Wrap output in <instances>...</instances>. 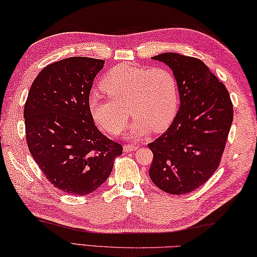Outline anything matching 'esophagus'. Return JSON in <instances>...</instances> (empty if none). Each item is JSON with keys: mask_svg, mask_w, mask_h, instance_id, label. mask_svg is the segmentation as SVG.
<instances>
[{"mask_svg": "<svg viewBox=\"0 0 257 257\" xmlns=\"http://www.w3.org/2000/svg\"><path fill=\"white\" fill-rule=\"evenodd\" d=\"M123 150H124V152H132V151H135V150H138V146H135V145H131V144H126V145H124L123 146Z\"/></svg>", "mask_w": 257, "mask_h": 257, "instance_id": "obj_1", "label": "esophagus"}]
</instances>
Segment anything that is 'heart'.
I'll list each match as a JSON object with an SVG mask.
<instances>
[{"mask_svg": "<svg viewBox=\"0 0 257 257\" xmlns=\"http://www.w3.org/2000/svg\"><path fill=\"white\" fill-rule=\"evenodd\" d=\"M99 86L107 97L93 93L88 106L95 122L109 134L125 126V108L135 117L127 135L139 140L150 130L159 132L169 126L179 106L177 81L165 67L124 63L105 73Z\"/></svg>", "mask_w": 257, "mask_h": 257, "instance_id": "heart-1", "label": "heart"}]
</instances>
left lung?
I'll list each match as a JSON object with an SVG mask.
<instances>
[{"label":"left lung","instance_id":"obj_1","mask_svg":"<svg viewBox=\"0 0 257 257\" xmlns=\"http://www.w3.org/2000/svg\"><path fill=\"white\" fill-rule=\"evenodd\" d=\"M152 59L171 67L181 105L170 127L149 144L153 153L149 174L160 190L187 194L219 166L233 122V104L226 87L201 60L172 52Z\"/></svg>","mask_w":257,"mask_h":257}]
</instances>
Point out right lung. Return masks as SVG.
<instances>
[{"mask_svg": "<svg viewBox=\"0 0 257 257\" xmlns=\"http://www.w3.org/2000/svg\"><path fill=\"white\" fill-rule=\"evenodd\" d=\"M104 61L74 56L42 70L24 105L31 155L60 191L86 195L111 174L123 148L99 132L88 106L90 92Z\"/></svg>", "mask_w": 257, "mask_h": 257, "instance_id": "obj_1", "label": "right lung"}]
</instances>
